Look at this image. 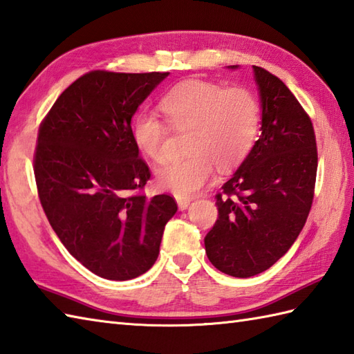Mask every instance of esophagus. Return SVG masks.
<instances>
[{
  "instance_id": "34e87169",
  "label": "esophagus",
  "mask_w": 354,
  "mask_h": 354,
  "mask_svg": "<svg viewBox=\"0 0 354 354\" xmlns=\"http://www.w3.org/2000/svg\"><path fill=\"white\" fill-rule=\"evenodd\" d=\"M177 204H178V209L180 210H186L187 206H189V204H191V200L189 198H178Z\"/></svg>"
}]
</instances>
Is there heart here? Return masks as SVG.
<instances>
[{"label":"heart","instance_id":"heart-1","mask_svg":"<svg viewBox=\"0 0 354 354\" xmlns=\"http://www.w3.org/2000/svg\"><path fill=\"white\" fill-rule=\"evenodd\" d=\"M160 109L171 127L191 129L189 156L165 165L156 176L157 186L177 198L200 192L214 178L215 165L221 171L239 167L253 148L261 124L259 100L243 86L224 89L218 83L186 80L165 93ZM131 136L150 160L167 159L169 131L157 113L139 111L133 118Z\"/></svg>","mask_w":354,"mask_h":354}]
</instances>
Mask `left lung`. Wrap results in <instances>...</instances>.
Instances as JSON below:
<instances>
[{
	"mask_svg": "<svg viewBox=\"0 0 354 354\" xmlns=\"http://www.w3.org/2000/svg\"><path fill=\"white\" fill-rule=\"evenodd\" d=\"M253 69L262 135L216 194L218 218L204 238L212 265L239 279L266 271L295 242L312 207L318 168L309 115L279 77Z\"/></svg>",
	"mask_w": 354,
	"mask_h": 354,
	"instance_id": "obj_1",
	"label": "left lung"
}]
</instances>
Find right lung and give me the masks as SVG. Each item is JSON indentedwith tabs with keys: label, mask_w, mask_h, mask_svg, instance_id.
<instances>
[{
	"label": "right lung",
	"mask_w": 354,
	"mask_h": 354,
	"mask_svg": "<svg viewBox=\"0 0 354 354\" xmlns=\"http://www.w3.org/2000/svg\"><path fill=\"white\" fill-rule=\"evenodd\" d=\"M168 74L86 73L37 131L33 169L45 215L69 253L103 279L150 270L177 212L171 195L147 198L151 172L131 136V116Z\"/></svg>",
	"instance_id": "1"
}]
</instances>
